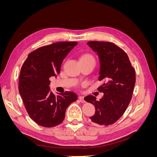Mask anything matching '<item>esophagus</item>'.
<instances>
[{
  "label": "esophagus",
  "instance_id": "esophagus-1",
  "mask_svg": "<svg viewBox=\"0 0 157 157\" xmlns=\"http://www.w3.org/2000/svg\"><path fill=\"white\" fill-rule=\"evenodd\" d=\"M79 101H80V102H82V103H84L85 102L84 98L83 96H79Z\"/></svg>",
  "mask_w": 157,
  "mask_h": 157
}]
</instances>
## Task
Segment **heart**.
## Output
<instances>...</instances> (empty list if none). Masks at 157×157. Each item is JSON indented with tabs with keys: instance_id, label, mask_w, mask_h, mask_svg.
Returning a JSON list of instances; mask_svg holds the SVG:
<instances>
[{
	"instance_id": "heart-1",
	"label": "heart",
	"mask_w": 157,
	"mask_h": 157,
	"mask_svg": "<svg viewBox=\"0 0 157 157\" xmlns=\"http://www.w3.org/2000/svg\"><path fill=\"white\" fill-rule=\"evenodd\" d=\"M80 59H93V60H95L93 56L89 53H85L84 55H82L81 56Z\"/></svg>"
}]
</instances>
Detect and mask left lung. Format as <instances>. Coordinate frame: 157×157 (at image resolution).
<instances>
[{
	"mask_svg": "<svg viewBox=\"0 0 157 157\" xmlns=\"http://www.w3.org/2000/svg\"><path fill=\"white\" fill-rule=\"evenodd\" d=\"M87 44L97 53L100 61L98 88L104 96L97 100L89 95L84 100L93 104L95 113L90 119L93 123L108 126L123 115L132 98L135 87V71L124 51L113 42L90 41Z\"/></svg>",
	"mask_w": 157,
	"mask_h": 157,
	"instance_id": "1",
	"label": "left lung"
}]
</instances>
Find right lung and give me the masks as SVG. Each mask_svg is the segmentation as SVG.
I'll return each mask as SVG.
<instances>
[{"instance_id": "right-lung-1", "label": "right lung", "mask_w": 157, "mask_h": 157, "mask_svg": "<svg viewBox=\"0 0 157 157\" xmlns=\"http://www.w3.org/2000/svg\"><path fill=\"white\" fill-rule=\"evenodd\" d=\"M77 44V42H59L40 47L30 53L22 64L19 93L29 117L40 126L60 124L67 107L78 99L70 91L56 96L49 88V78L59 73L62 61Z\"/></svg>"}]
</instances>
